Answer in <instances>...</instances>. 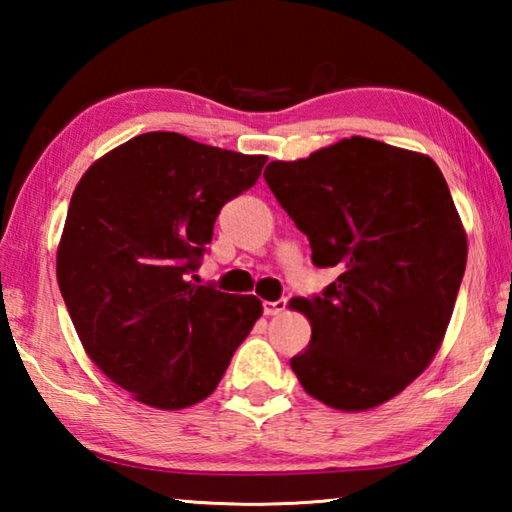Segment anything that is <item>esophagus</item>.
<instances>
[{
    "instance_id": "34e87169",
    "label": "esophagus",
    "mask_w": 512,
    "mask_h": 512,
    "mask_svg": "<svg viewBox=\"0 0 512 512\" xmlns=\"http://www.w3.org/2000/svg\"><path fill=\"white\" fill-rule=\"evenodd\" d=\"M287 309V300H275V302H264V316H277Z\"/></svg>"
}]
</instances>
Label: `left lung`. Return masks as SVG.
Here are the masks:
<instances>
[{
	"label": "left lung",
	"instance_id": "obj_1",
	"mask_svg": "<svg viewBox=\"0 0 512 512\" xmlns=\"http://www.w3.org/2000/svg\"><path fill=\"white\" fill-rule=\"evenodd\" d=\"M264 178L305 232L311 262L339 277L293 298L311 341L291 359L302 388L336 411L393 400L436 357L467 262V235L429 155L354 135Z\"/></svg>",
	"mask_w": 512,
	"mask_h": 512
}]
</instances>
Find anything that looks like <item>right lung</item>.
I'll return each mask as SVG.
<instances>
[{"mask_svg": "<svg viewBox=\"0 0 512 512\" xmlns=\"http://www.w3.org/2000/svg\"><path fill=\"white\" fill-rule=\"evenodd\" d=\"M266 160L158 131L112 149L76 185L58 287L88 357L133 400L162 411L203 402L262 316L259 298L187 275L221 207Z\"/></svg>", "mask_w": 512, "mask_h": 512, "instance_id": "right-lung-1", "label": "right lung"}]
</instances>
